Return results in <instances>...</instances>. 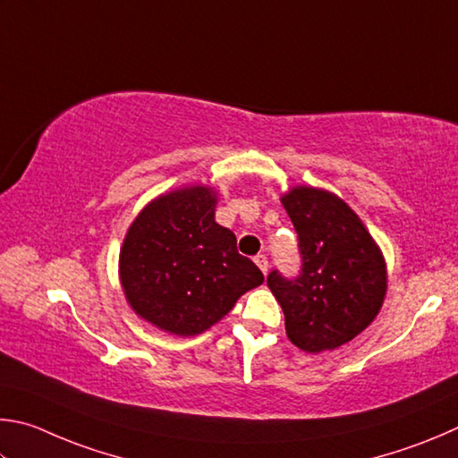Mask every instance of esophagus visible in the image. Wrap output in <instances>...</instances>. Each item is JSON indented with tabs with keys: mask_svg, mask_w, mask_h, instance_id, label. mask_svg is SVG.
<instances>
[{
	"mask_svg": "<svg viewBox=\"0 0 458 458\" xmlns=\"http://www.w3.org/2000/svg\"><path fill=\"white\" fill-rule=\"evenodd\" d=\"M255 263H258V267L263 271V274H267V269H269V261H267V255H258V258H255Z\"/></svg>",
	"mask_w": 458,
	"mask_h": 458,
	"instance_id": "esophagus-1",
	"label": "esophagus"
}]
</instances>
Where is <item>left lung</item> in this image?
I'll use <instances>...</instances> for the list:
<instances>
[{
  "label": "left lung",
  "mask_w": 458,
  "mask_h": 458,
  "mask_svg": "<svg viewBox=\"0 0 458 458\" xmlns=\"http://www.w3.org/2000/svg\"><path fill=\"white\" fill-rule=\"evenodd\" d=\"M282 205L300 237L301 276L271 271L267 285L284 310L290 342L322 354L354 340L380 314L386 259L354 208L334 192L298 184L284 192Z\"/></svg>",
  "instance_id": "8db88e82"
}]
</instances>
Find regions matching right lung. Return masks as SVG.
I'll return each instance as SVG.
<instances>
[{
    "label": "right lung",
    "mask_w": 458,
    "mask_h": 458,
    "mask_svg": "<svg viewBox=\"0 0 458 458\" xmlns=\"http://www.w3.org/2000/svg\"><path fill=\"white\" fill-rule=\"evenodd\" d=\"M215 187L187 184L142 207L128 227L118 277L128 306L166 334L199 335L229 314L263 274L215 221Z\"/></svg>",
    "instance_id": "1"
}]
</instances>
